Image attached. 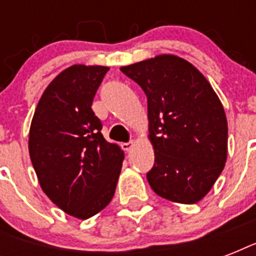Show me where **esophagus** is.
Instances as JSON below:
<instances>
[{
    "label": "esophagus",
    "mask_w": 256,
    "mask_h": 256,
    "mask_svg": "<svg viewBox=\"0 0 256 256\" xmlns=\"http://www.w3.org/2000/svg\"><path fill=\"white\" fill-rule=\"evenodd\" d=\"M120 146H122V148H124V152H130V150L136 146V142H134V140H130L128 144H122Z\"/></svg>",
    "instance_id": "1"
}]
</instances>
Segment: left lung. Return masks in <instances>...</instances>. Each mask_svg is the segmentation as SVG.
Returning <instances> with one entry per match:
<instances>
[{"label":"left lung","mask_w":256,"mask_h":256,"mask_svg":"<svg viewBox=\"0 0 256 256\" xmlns=\"http://www.w3.org/2000/svg\"><path fill=\"white\" fill-rule=\"evenodd\" d=\"M148 96L154 166L148 184L171 202L192 204L214 186L227 160V120L210 82L172 54L122 66Z\"/></svg>","instance_id":"8db88e82"}]
</instances>
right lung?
<instances>
[{
    "label": "right lung",
    "mask_w": 256,
    "mask_h": 256,
    "mask_svg": "<svg viewBox=\"0 0 256 256\" xmlns=\"http://www.w3.org/2000/svg\"><path fill=\"white\" fill-rule=\"evenodd\" d=\"M108 66L73 65L45 88L29 132V154L38 182L66 214L88 219L116 192L124 156L102 136L92 104Z\"/></svg>",
    "instance_id": "obj_1"
}]
</instances>
